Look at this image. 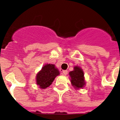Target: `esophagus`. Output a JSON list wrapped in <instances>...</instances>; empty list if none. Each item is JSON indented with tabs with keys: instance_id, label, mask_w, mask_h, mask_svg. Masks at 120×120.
<instances>
[{
	"instance_id": "34e87169",
	"label": "esophagus",
	"mask_w": 120,
	"mask_h": 120,
	"mask_svg": "<svg viewBox=\"0 0 120 120\" xmlns=\"http://www.w3.org/2000/svg\"><path fill=\"white\" fill-rule=\"evenodd\" d=\"M68 73V71L67 70H64L63 71H62V75H64V76H66L67 75Z\"/></svg>"
}]
</instances>
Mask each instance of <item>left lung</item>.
I'll list each match as a JSON object with an SVG mask.
<instances>
[{"mask_svg": "<svg viewBox=\"0 0 120 120\" xmlns=\"http://www.w3.org/2000/svg\"><path fill=\"white\" fill-rule=\"evenodd\" d=\"M73 68V71L69 72L71 83L76 90L82 89L86 85L83 70L77 65L74 67Z\"/></svg>", "mask_w": 120, "mask_h": 120, "instance_id": "obj_1", "label": "left lung"}]
</instances>
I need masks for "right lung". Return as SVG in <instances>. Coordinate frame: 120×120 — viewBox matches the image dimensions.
I'll return each mask as SVG.
<instances>
[{
	"instance_id": "add662e5",
	"label": "right lung",
	"mask_w": 120,
	"mask_h": 120,
	"mask_svg": "<svg viewBox=\"0 0 120 120\" xmlns=\"http://www.w3.org/2000/svg\"><path fill=\"white\" fill-rule=\"evenodd\" d=\"M60 75L59 71L55 65L52 64H45L37 74V85L41 89H45L50 85L55 77Z\"/></svg>"
}]
</instances>
